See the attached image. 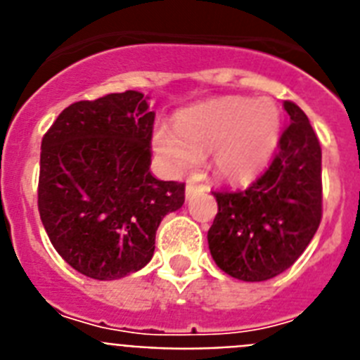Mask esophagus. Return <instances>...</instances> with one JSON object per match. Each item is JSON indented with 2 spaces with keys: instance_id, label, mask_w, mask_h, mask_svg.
<instances>
[{
  "instance_id": "1",
  "label": "esophagus",
  "mask_w": 360,
  "mask_h": 360,
  "mask_svg": "<svg viewBox=\"0 0 360 360\" xmlns=\"http://www.w3.org/2000/svg\"><path fill=\"white\" fill-rule=\"evenodd\" d=\"M202 191H205V187L198 186V184H195V182H187L186 196H187V198H191V196L196 195V193H202Z\"/></svg>"
}]
</instances>
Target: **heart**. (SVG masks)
Masks as SVG:
<instances>
[{
  "instance_id": "heart-1",
  "label": "heart",
  "mask_w": 360,
  "mask_h": 360,
  "mask_svg": "<svg viewBox=\"0 0 360 360\" xmlns=\"http://www.w3.org/2000/svg\"><path fill=\"white\" fill-rule=\"evenodd\" d=\"M279 135L281 111L274 101L232 95L180 111L174 126L158 124L151 144L169 173H186L211 153L216 174L245 182L269 164Z\"/></svg>"
}]
</instances>
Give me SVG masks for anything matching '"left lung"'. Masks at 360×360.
<instances>
[{"instance_id": "obj_1", "label": "left lung", "mask_w": 360, "mask_h": 360, "mask_svg": "<svg viewBox=\"0 0 360 360\" xmlns=\"http://www.w3.org/2000/svg\"><path fill=\"white\" fill-rule=\"evenodd\" d=\"M290 117L269 169L249 187L214 191L218 214L209 250L225 274L266 281L294 265L323 216L321 146L308 117L285 101Z\"/></svg>"}]
</instances>
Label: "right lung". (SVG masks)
<instances>
[{
  "mask_svg": "<svg viewBox=\"0 0 360 360\" xmlns=\"http://www.w3.org/2000/svg\"><path fill=\"white\" fill-rule=\"evenodd\" d=\"M155 111L135 90L79 101L41 142L37 207L59 256L111 281L151 262L162 218L184 205L186 186L151 174Z\"/></svg>",
  "mask_w": 360,
  "mask_h": 360,
  "instance_id": "add662e5",
  "label": "right lung"
}]
</instances>
